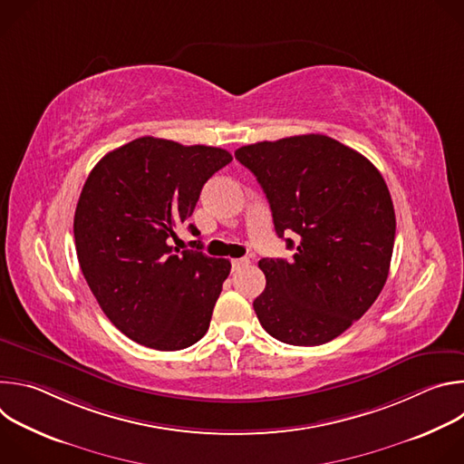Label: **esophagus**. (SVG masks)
Segmentation results:
<instances>
[{
	"instance_id": "esophagus-1",
	"label": "esophagus",
	"mask_w": 464,
	"mask_h": 464,
	"mask_svg": "<svg viewBox=\"0 0 464 464\" xmlns=\"http://www.w3.org/2000/svg\"><path fill=\"white\" fill-rule=\"evenodd\" d=\"M247 264H249V258H233L231 260V268H233V272H237V270L247 266Z\"/></svg>"
}]
</instances>
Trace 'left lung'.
Returning a JSON list of instances; mask_svg holds the SVG:
<instances>
[{
    "label": "left lung",
    "mask_w": 464,
    "mask_h": 464,
    "mask_svg": "<svg viewBox=\"0 0 464 464\" xmlns=\"http://www.w3.org/2000/svg\"><path fill=\"white\" fill-rule=\"evenodd\" d=\"M235 158L266 194L294 256L262 258L255 314L276 340L314 347L338 338L380 295L394 246V209L378 169L343 143L306 134L240 147Z\"/></svg>",
    "instance_id": "left-lung-1"
}]
</instances>
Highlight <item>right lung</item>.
<instances>
[{
  "label": "right lung",
  "instance_id": "add662e5",
  "mask_svg": "<svg viewBox=\"0 0 464 464\" xmlns=\"http://www.w3.org/2000/svg\"><path fill=\"white\" fill-rule=\"evenodd\" d=\"M231 160L224 149L145 136L90 172L73 220L77 256L99 306L130 340L179 351L206 336L231 262L202 253L200 240L194 249L172 242Z\"/></svg>",
  "mask_w": 464,
  "mask_h": 464
}]
</instances>
